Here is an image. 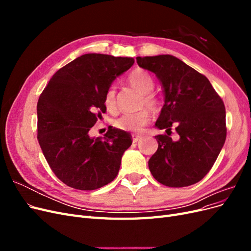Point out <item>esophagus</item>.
Returning <instances> with one entry per match:
<instances>
[{
	"label": "esophagus",
	"instance_id": "34e87169",
	"mask_svg": "<svg viewBox=\"0 0 251 251\" xmlns=\"http://www.w3.org/2000/svg\"><path fill=\"white\" fill-rule=\"evenodd\" d=\"M142 136L141 135H132V139H133V142H137L139 139H141Z\"/></svg>",
	"mask_w": 251,
	"mask_h": 251
}]
</instances>
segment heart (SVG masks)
Listing matches in <instances>:
<instances>
[{"label": "heart", "mask_w": 251, "mask_h": 251, "mask_svg": "<svg viewBox=\"0 0 251 251\" xmlns=\"http://www.w3.org/2000/svg\"><path fill=\"white\" fill-rule=\"evenodd\" d=\"M127 81L142 94L140 101L141 107H148L151 110L158 108V98L151 92L155 82L151 75L142 69L132 71L127 76ZM104 105L109 112L116 110V88L111 86L104 95ZM150 120V113L147 109H142L136 113H126L114 121V126L121 131L139 132Z\"/></svg>", "instance_id": "b5f03b06"}]
</instances>
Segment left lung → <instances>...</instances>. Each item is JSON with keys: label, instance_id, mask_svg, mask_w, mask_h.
<instances>
[{"label": "left lung", "instance_id": "1", "mask_svg": "<svg viewBox=\"0 0 251 251\" xmlns=\"http://www.w3.org/2000/svg\"><path fill=\"white\" fill-rule=\"evenodd\" d=\"M143 69L156 74L164 104L156 126L158 150L149 160L153 177L170 187H184L210 171L226 139L224 102L203 74L170 54L136 57ZM177 133L172 140L171 128Z\"/></svg>", "mask_w": 251, "mask_h": 251}]
</instances>
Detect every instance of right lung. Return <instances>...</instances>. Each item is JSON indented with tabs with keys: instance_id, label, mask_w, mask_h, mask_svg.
I'll list each match as a JSON object with an SVG mask.
<instances>
[{
	"instance_id": "add662e5",
	"label": "right lung",
	"mask_w": 251,
	"mask_h": 251,
	"mask_svg": "<svg viewBox=\"0 0 251 251\" xmlns=\"http://www.w3.org/2000/svg\"><path fill=\"white\" fill-rule=\"evenodd\" d=\"M132 57L88 53L53 75L37 101V140L55 176L68 186L93 191L116 178L132 136L110 127L92 138L90 128L107 108L111 83L134 64Z\"/></svg>"
}]
</instances>
